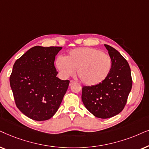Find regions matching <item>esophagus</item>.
<instances>
[{
    "mask_svg": "<svg viewBox=\"0 0 149 149\" xmlns=\"http://www.w3.org/2000/svg\"><path fill=\"white\" fill-rule=\"evenodd\" d=\"M76 82H75V81H73V80H71L70 81V82H69V86H71V85H72L73 83H75Z\"/></svg>",
    "mask_w": 149,
    "mask_h": 149,
    "instance_id": "obj_1",
    "label": "esophagus"
}]
</instances>
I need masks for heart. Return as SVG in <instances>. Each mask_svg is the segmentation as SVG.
I'll return each instance as SVG.
<instances>
[{
  "instance_id": "obj_1",
  "label": "heart",
  "mask_w": 149,
  "mask_h": 149,
  "mask_svg": "<svg viewBox=\"0 0 149 149\" xmlns=\"http://www.w3.org/2000/svg\"><path fill=\"white\" fill-rule=\"evenodd\" d=\"M56 66L63 78L73 76L76 69L80 80L88 86L104 82L112 69V59L106 53L91 47L74 49L65 57L58 56Z\"/></svg>"
}]
</instances>
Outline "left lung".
<instances>
[{
	"mask_svg": "<svg viewBox=\"0 0 149 149\" xmlns=\"http://www.w3.org/2000/svg\"><path fill=\"white\" fill-rule=\"evenodd\" d=\"M112 59V69L106 80L95 86L82 87V100L95 116L108 118L123 110L132 87L127 61L114 47L105 44Z\"/></svg>",
	"mask_w": 149,
	"mask_h": 149,
	"instance_id": "left-lung-1",
	"label": "left lung"
}]
</instances>
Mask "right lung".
Segmentation results:
<instances>
[{"label":"right lung","mask_w":149,"mask_h":149,"mask_svg":"<svg viewBox=\"0 0 149 149\" xmlns=\"http://www.w3.org/2000/svg\"><path fill=\"white\" fill-rule=\"evenodd\" d=\"M62 47L35 46L17 59L9 78L17 108L31 119L52 117L68 88L69 80L57 78L55 56Z\"/></svg>","instance_id":"1"}]
</instances>
